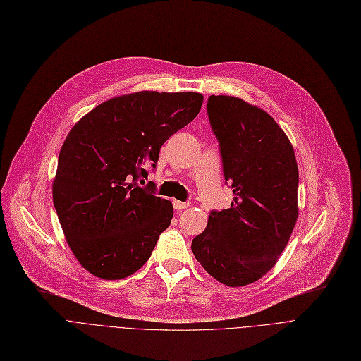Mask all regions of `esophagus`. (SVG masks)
Segmentation results:
<instances>
[{
  "mask_svg": "<svg viewBox=\"0 0 361 361\" xmlns=\"http://www.w3.org/2000/svg\"><path fill=\"white\" fill-rule=\"evenodd\" d=\"M173 204H174L176 211H181V209H185V207H188L187 202H180V200H174Z\"/></svg>",
  "mask_w": 361,
  "mask_h": 361,
  "instance_id": "esophagus-1",
  "label": "esophagus"
}]
</instances>
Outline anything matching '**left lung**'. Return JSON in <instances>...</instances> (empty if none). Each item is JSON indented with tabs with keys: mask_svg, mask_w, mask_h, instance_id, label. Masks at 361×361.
<instances>
[{
	"mask_svg": "<svg viewBox=\"0 0 361 361\" xmlns=\"http://www.w3.org/2000/svg\"><path fill=\"white\" fill-rule=\"evenodd\" d=\"M206 106L234 199L230 209L211 212L192 252L216 281L243 287L275 267L291 237L298 166L291 142L267 111L226 94H211Z\"/></svg>",
	"mask_w": 361,
	"mask_h": 361,
	"instance_id": "obj_1",
	"label": "left lung"
}]
</instances>
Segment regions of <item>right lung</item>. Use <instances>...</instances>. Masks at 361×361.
<instances>
[{
    "instance_id": "obj_1",
    "label": "right lung",
    "mask_w": 361,
    "mask_h": 361,
    "mask_svg": "<svg viewBox=\"0 0 361 361\" xmlns=\"http://www.w3.org/2000/svg\"><path fill=\"white\" fill-rule=\"evenodd\" d=\"M202 104L196 92L143 90L102 102L70 130L52 200L68 247L92 275L121 279L150 257L174 209L137 180Z\"/></svg>"
}]
</instances>
